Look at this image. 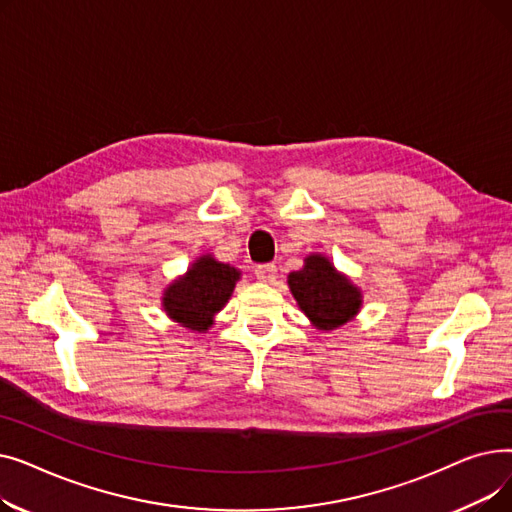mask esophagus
<instances>
[{
    "label": "esophagus",
    "instance_id": "1",
    "mask_svg": "<svg viewBox=\"0 0 512 512\" xmlns=\"http://www.w3.org/2000/svg\"><path fill=\"white\" fill-rule=\"evenodd\" d=\"M255 276L261 282H274L276 280V265L274 263H261L255 267Z\"/></svg>",
    "mask_w": 512,
    "mask_h": 512
}]
</instances>
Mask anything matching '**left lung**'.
<instances>
[{
  "instance_id": "8db88e82",
  "label": "left lung",
  "mask_w": 512,
  "mask_h": 512,
  "mask_svg": "<svg viewBox=\"0 0 512 512\" xmlns=\"http://www.w3.org/2000/svg\"><path fill=\"white\" fill-rule=\"evenodd\" d=\"M288 284L299 307L319 330L340 328L361 307V292L321 255H309L303 270L288 276Z\"/></svg>"
}]
</instances>
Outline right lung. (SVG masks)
<instances>
[{
    "mask_svg": "<svg viewBox=\"0 0 512 512\" xmlns=\"http://www.w3.org/2000/svg\"><path fill=\"white\" fill-rule=\"evenodd\" d=\"M238 278L236 267L203 255L184 278L166 290L164 307L184 328L203 332L213 324V315L228 303Z\"/></svg>",
    "mask_w": 512,
    "mask_h": 512,
    "instance_id": "add662e5",
    "label": "right lung"
}]
</instances>
